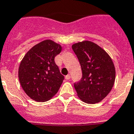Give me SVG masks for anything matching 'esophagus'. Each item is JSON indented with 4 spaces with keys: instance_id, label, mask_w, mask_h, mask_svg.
<instances>
[{
    "instance_id": "1",
    "label": "esophagus",
    "mask_w": 134,
    "mask_h": 134,
    "mask_svg": "<svg viewBox=\"0 0 134 134\" xmlns=\"http://www.w3.org/2000/svg\"><path fill=\"white\" fill-rule=\"evenodd\" d=\"M65 79H66V80H69V79H70V75H67V76H65Z\"/></svg>"
}]
</instances>
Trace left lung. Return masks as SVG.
<instances>
[{"label": "left lung", "mask_w": 134, "mask_h": 134, "mask_svg": "<svg viewBox=\"0 0 134 134\" xmlns=\"http://www.w3.org/2000/svg\"><path fill=\"white\" fill-rule=\"evenodd\" d=\"M82 69L81 80L74 83L79 98L88 104L99 103L108 95L115 82L116 70L109 54L89 41L72 45Z\"/></svg>", "instance_id": "left-lung-1"}]
</instances>
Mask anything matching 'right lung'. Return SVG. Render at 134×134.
<instances>
[{
	"instance_id": "add662e5",
	"label": "right lung",
	"mask_w": 134,
	"mask_h": 134,
	"mask_svg": "<svg viewBox=\"0 0 134 134\" xmlns=\"http://www.w3.org/2000/svg\"><path fill=\"white\" fill-rule=\"evenodd\" d=\"M62 47L52 40L36 44L20 62L18 78L23 90L32 100L45 102L56 95L64 80L54 58Z\"/></svg>"
}]
</instances>
